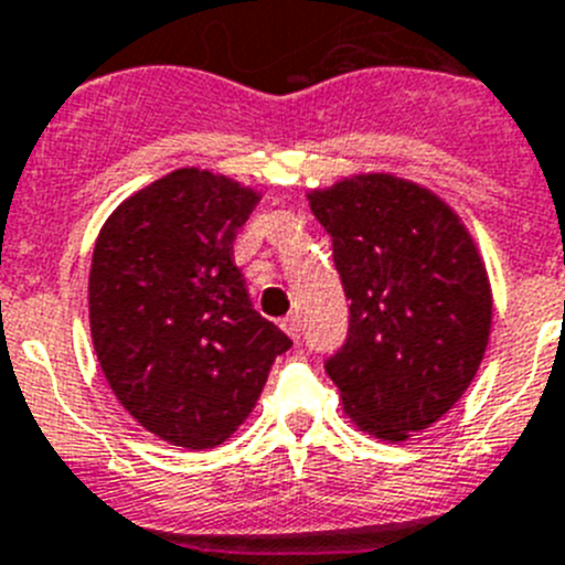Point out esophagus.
<instances>
[{"mask_svg": "<svg viewBox=\"0 0 565 565\" xmlns=\"http://www.w3.org/2000/svg\"><path fill=\"white\" fill-rule=\"evenodd\" d=\"M282 330H286L288 335L294 338V341H299V335H302V330H299V319H297V316H288V319L282 321Z\"/></svg>", "mask_w": 565, "mask_h": 565, "instance_id": "1", "label": "esophagus"}]
</instances>
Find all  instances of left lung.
<instances>
[{"label":"left lung","instance_id":"1","mask_svg":"<svg viewBox=\"0 0 565 565\" xmlns=\"http://www.w3.org/2000/svg\"><path fill=\"white\" fill-rule=\"evenodd\" d=\"M349 305L324 369L363 433L405 440L463 396L491 332L486 263L452 207L394 174L310 191Z\"/></svg>","mask_w":565,"mask_h":565}]
</instances>
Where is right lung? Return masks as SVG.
<instances>
[{
    "label": "right lung",
    "mask_w": 565,
    "mask_h": 565,
    "mask_svg": "<svg viewBox=\"0 0 565 565\" xmlns=\"http://www.w3.org/2000/svg\"><path fill=\"white\" fill-rule=\"evenodd\" d=\"M252 188L177 169L125 199L88 277L90 338L125 411L174 447L211 449L244 424L291 338L252 308L233 244Z\"/></svg>",
    "instance_id": "right-lung-1"
}]
</instances>
